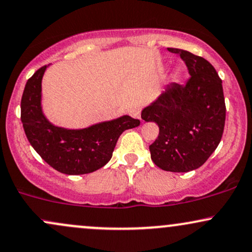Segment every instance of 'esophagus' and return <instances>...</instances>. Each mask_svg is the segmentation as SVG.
<instances>
[{
    "mask_svg": "<svg viewBox=\"0 0 252 252\" xmlns=\"http://www.w3.org/2000/svg\"><path fill=\"white\" fill-rule=\"evenodd\" d=\"M129 115L131 117L137 118V120H141V110L138 108H132L129 110Z\"/></svg>",
    "mask_w": 252,
    "mask_h": 252,
    "instance_id": "1",
    "label": "esophagus"
}]
</instances>
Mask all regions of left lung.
Instances as JSON below:
<instances>
[{"instance_id":"obj_1","label":"left lung","mask_w":252,"mask_h":252,"mask_svg":"<svg viewBox=\"0 0 252 252\" xmlns=\"http://www.w3.org/2000/svg\"><path fill=\"white\" fill-rule=\"evenodd\" d=\"M179 54L190 74L185 85L172 83L141 112L160 132L149 146L158 168L174 173L194 170L206 162L221 140L225 126L221 79L211 63L189 51L168 48Z\"/></svg>"}]
</instances>
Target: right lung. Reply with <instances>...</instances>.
Returning a JSON list of instances; mask_svg holds the SVG:
<instances>
[{
  "instance_id": "obj_1",
  "label": "right lung",
  "mask_w": 252,
  "mask_h": 252,
  "mask_svg": "<svg viewBox=\"0 0 252 252\" xmlns=\"http://www.w3.org/2000/svg\"><path fill=\"white\" fill-rule=\"evenodd\" d=\"M50 66V65H48ZM42 66L28 79L21 99V122L35 152L51 167L67 175L92 173L109 162L123 131L140 126V121L124 115L116 120L67 129L52 124L43 115Z\"/></svg>"
}]
</instances>
